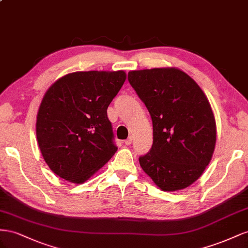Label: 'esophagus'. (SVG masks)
<instances>
[{"label": "esophagus", "instance_id": "34e87169", "mask_svg": "<svg viewBox=\"0 0 248 248\" xmlns=\"http://www.w3.org/2000/svg\"><path fill=\"white\" fill-rule=\"evenodd\" d=\"M132 141H133V138L130 136L128 139H126V140L124 141V143H125L126 145H130V144L132 143Z\"/></svg>", "mask_w": 248, "mask_h": 248}]
</instances>
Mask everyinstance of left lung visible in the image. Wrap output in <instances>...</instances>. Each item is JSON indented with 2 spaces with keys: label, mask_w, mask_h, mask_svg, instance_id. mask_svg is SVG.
<instances>
[{
  "label": "left lung",
  "mask_w": 248,
  "mask_h": 248,
  "mask_svg": "<svg viewBox=\"0 0 248 248\" xmlns=\"http://www.w3.org/2000/svg\"><path fill=\"white\" fill-rule=\"evenodd\" d=\"M128 79L150 112L154 142L139 158L162 191L185 189L201 178L216 144V122L208 97L183 70H131Z\"/></svg>",
  "instance_id": "1"
}]
</instances>
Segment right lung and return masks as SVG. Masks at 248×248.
I'll list each match as a JSON object with an SVG mask.
<instances>
[{"instance_id":"right-lung-1","label":"right lung","mask_w":248,"mask_h":248,"mask_svg":"<svg viewBox=\"0 0 248 248\" xmlns=\"http://www.w3.org/2000/svg\"><path fill=\"white\" fill-rule=\"evenodd\" d=\"M125 79L124 70L76 72L46 90L37 113L36 136L55 174L83 184L116 153L107 109Z\"/></svg>"}]
</instances>
